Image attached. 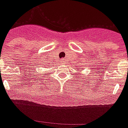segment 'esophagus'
Segmentation results:
<instances>
[{"mask_svg": "<svg viewBox=\"0 0 128 128\" xmlns=\"http://www.w3.org/2000/svg\"><path fill=\"white\" fill-rule=\"evenodd\" d=\"M64 62H65V59H64V58H62V59H61V63H64Z\"/></svg>", "mask_w": 128, "mask_h": 128, "instance_id": "obj_1", "label": "esophagus"}]
</instances>
